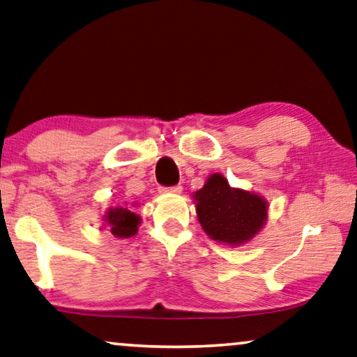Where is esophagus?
I'll return each instance as SVG.
<instances>
[{
    "label": "esophagus",
    "instance_id": "obj_1",
    "mask_svg": "<svg viewBox=\"0 0 357 357\" xmlns=\"http://www.w3.org/2000/svg\"><path fill=\"white\" fill-rule=\"evenodd\" d=\"M181 190H183V185L181 184L172 185V188H160L162 194H181Z\"/></svg>",
    "mask_w": 357,
    "mask_h": 357
}]
</instances>
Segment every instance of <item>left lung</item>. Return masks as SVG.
Segmentation results:
<instances>
[{
    "instance_id": "8db88e82",
    "label": "left lung",
    "mask_w": 357,
    "mask_h": 357,
    "mask_svg": "<svg viewBox=\"0 0 357 357\" xmlns=\"http://www.w3.org/2000/svg\"><path fill=\"white\" fill-rule=\"evenodd\" d=\"M197 216L216 242L242 245L257 236L268 220V202L257 194L234 189L222 174H211L194 194Z\"/></svg>"
}]
</instances>
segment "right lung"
<instances>
[{"instance_id": "add662e5", "label": "right lung", "mask_w": 357, "mask_h": 357, "mask_svg": "<svg viewBox=\"0 0 357 357\" xmlns=\"http://www.w3.org/2000/svg\"><path fill=\"white\" fill-rule=\"evenodd\" d=\"M105 221L110 227V232L119 238L132 237L137 232V226H139L141 218L132 213L131 210L119 206V208H109L107 215H105Z\"/></svg>"}]
</instances>
